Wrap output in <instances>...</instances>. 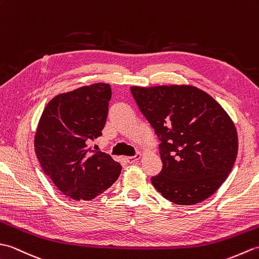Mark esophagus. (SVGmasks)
<instances>
[{
  "label": "esophagus",
  "instance_id": "34e87169",
  "mask_svg": "<svg viewBox=\"0 0 259 259\" xmlns=\"http://www.w3.org/2000/svg\"><path fill=\"white\" fill-rule=\"evenodd\" d=\"M141 157H142V153H141V152H138V153H137L136 156H133V157H126V161H128L129 163H133V162L138 161Z\"/></svg>",
  "mask_w": 259,
  "mask_h": 259
}]
</instances>
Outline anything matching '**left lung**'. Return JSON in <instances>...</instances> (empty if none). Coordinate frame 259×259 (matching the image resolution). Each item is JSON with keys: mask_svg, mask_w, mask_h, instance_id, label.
<instances>
[{"mask_svg": "<svg viewBox=\"0 0 259 259\" xmlns=\"http://www.w3.org/2000/svg\"><path fill=\"white\" fill-rule=\"evenodd\" d=\"M140 111L160 140L153 187L177 205H195L222 186L237 157L233 120L212 97L188 84L131 87Z\"/></svg>", "mask_w": 259, "mask_h": 259, "instance_id": "1", "label": "left lung"}]
</instances>
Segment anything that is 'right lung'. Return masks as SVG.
<instances>
[{
    "label": "right lung",
    "mask_w": 259,
    "mask_h": 259,
    "mask_svg": "<svg viewBox=\"0 0 259 259\" xmlns=\"http://www.w3.org/2000/svg\"><path fill=\"white\" fill-rule=\"evenodd\" d=\"M111 88L95 83L54 97L47 104L34 136L43 171L71 199L91 200L118 179L120 163L89 147L102 135Z\"/></svg>",
    "instance_id": "add662e5"
}]
</instances>
